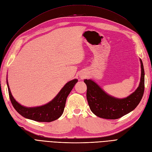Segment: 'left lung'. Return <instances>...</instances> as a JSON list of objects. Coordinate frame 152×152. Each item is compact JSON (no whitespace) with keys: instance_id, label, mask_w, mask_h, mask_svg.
<instances>
[{"instance_id":"1","label":"left lung","mask_w":152,"mask_h":152,"mask_svg":"<svg viewBox=\"0 0 152 152\" xmlns=\"http://www.w3.org/2000/svg\"><path fill=\"white\" fill-rule=\"evenodd\" d=\"M141 80L137 89L124 99L115 98L101 89L91 80H84L87 86V99L91 110L96 116L106 119H117L135 109L142 99L145 90V71L140 59Z\"/></svg>"}]
</instances>
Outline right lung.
<instances>
[{
  "label": "right lung",
  "instance_id": "right-lung-1",
  "mask_svg": "<svg viewBox=\"0 0 152 152\" xmlns=\"http://www.w3.org/2000/svg\"><path fill=\"white\" fill-rule=\"evenodd\" d=\"M77 82V79L68 82L51 102L41 107L34 108H26L18 103L12 97L7 80V84L11 102L13 107L21 115L35 121L50 122L61 117L65 107L68 96Z\"/></svg>",
  "mask_w": 152,
  "mask_h": 152
}]
</instances>
